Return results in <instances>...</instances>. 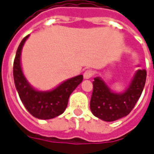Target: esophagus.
I'll return each instance as SVG.
<instances>
[{
    "mask_svg": "<svg viewBox=\"0 0 154 154\" xmlns=\"http://www.w3.org/2000/svg\"><path fill=\"white\" fill-rule=\"evenodd\" d=\"M92 75H93V71L91 69H87L85 71L84 73V78L85 79H90V78H91L92 77Z\"/></svg>",
    "mask_w": 154,
    "mask_h": 154,
    "instance_id": "obj_1",
    "label": "esophagus"
}]
</instances>
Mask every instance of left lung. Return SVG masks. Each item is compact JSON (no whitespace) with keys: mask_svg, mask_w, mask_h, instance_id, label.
<instances>
[{"mask_svg":"<svg viewBox=\"0 0 154 154\" xmlns=\"http://www.w3.org/2000/svg\"><path fill=\"white\" fill-rule=\"evenodd\" d=\"M146 78V70H137L128 89L119 94L111 91L99 77L94 78L93 91L90 103L91 113L108 122L128 115L142 95Z\"/></svg>","mask_w":154,"mask_h":154,"instance_id":"left-lung-1","label":"left lung"}]
</instances>
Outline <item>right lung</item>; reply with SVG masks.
Listing matches in <instances>:
<instances>
[{"label": "right lung", "instance_id": "1", "mask_svg": "<svg viewBox=\"0 0 154 154\" xmlns=\"http://www.w3.org/2000/svg\"><path fill=\"white\" fill-rule=\"evenodd\" d=\"M29 35L25 36L17 48L13 63V79L19 97L29 113L41 119H50L60 115L67 108L71 93L83 80L79 75L66 80L51 91H36L28 83L23 74L20 64V55L24 42Z\"/></svg>", "mask_w": 154, "mask_h": 154}]
</instances>
